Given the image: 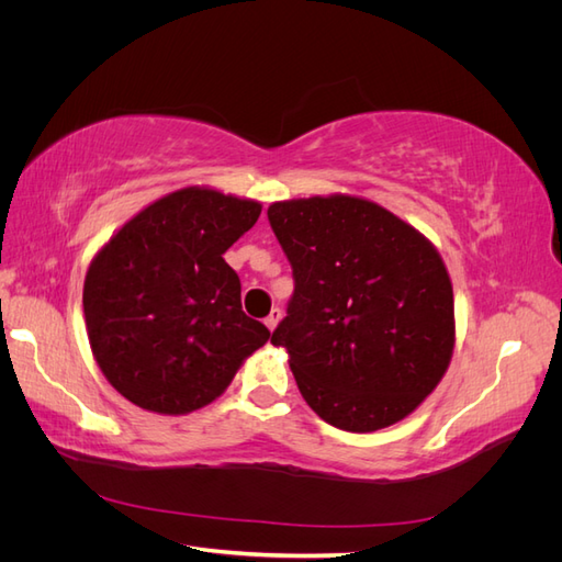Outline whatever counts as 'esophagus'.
Masks as SVG:
<instances>
[{
  "label": "esophagus",
  "mask_w": 562,
  "mask_h": 562,
  "mask_svg": "<svg viewBox=\"0 0 562 562\" xmlns=\"http://www.w3.org/2000/svg\"><path fill=\"white\" fill-rule=\"evenodd\" d=\"M279 321H281V310H277V307H274V310L269 312V316L265 318V326H267L269 330H274V328L279 326Z\"/></svg>",
  "instance_id": "obj_1"
}]
</instances>
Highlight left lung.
Instances as JSON below:
<instances>
[{
  "mask_svg": "<svg viewBox=\"0 0 562 562\" xmlns=\"http://www.w3.org/2000/svg\"><path fill=\"white\" fill-rule=\"evenodd\" d=\"M295 293L271 345L302 398L337 429L411 415L454 349L452 281L436 246L380 203L349 194L271 203Z\"/></svg>",
  "mask_w": 562,
  "mask_h": 562,
  "instance_id": "1",
  "label": "left lung"
}]
</instances>
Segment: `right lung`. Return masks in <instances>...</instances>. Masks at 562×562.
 Here are the masks:
<instances>
[{
	"label": "right lung",
	"mask_w": 562,
	"mask_h": 562,
	"mask_svg": "<svg viewBox=\"0 0 562 562\" xmlns=\"http://www.w3.org/2000/svg\"><path fill=\"white\" fill-rule=\"evenodd\" d=\"M260 201L182 187L149 203L95 252L83 318L108 382L143 411L187 415L215 401L269 330L241 310L225 250Z\"/></svg>",
	"instance_id": "obj_1"
}]
</instances>
